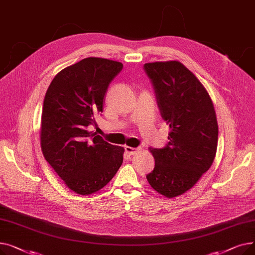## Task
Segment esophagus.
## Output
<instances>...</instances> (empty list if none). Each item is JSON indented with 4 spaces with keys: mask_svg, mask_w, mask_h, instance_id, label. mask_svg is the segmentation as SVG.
Wrapping results in <instances>:
<instances>
[{
    "mask_svg": "<svg viewBox=\"0 0 255 255\" xmlns=\"http://www.w3.org/2000/svg\"><path fill=\"white\" fill-rule=\"evenodd\" d=\"M139 150H140L139 148H132V146H128V145L125 146V151H126V153H127L128 155H134V154L137 153Z\"/></svg>",
    "mask_w": 255,
    "mask_h": 255,
    "instance_id": "1",
    "label": "esophagus"
}]
</instances>
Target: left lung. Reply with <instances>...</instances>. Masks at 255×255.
<instances>
[{
    "label": "left lung",
    "mask_w": 255,
    "mask_h": 255,
    "mask_svg": "<svg viewBox=\"0 0 255 255\" xmlns=\"http://www.w3.org/2000/svg\"><path fill=\"white\" fill-rule=\"evenodd\" d=\"M143 69L170 129L166 146L150 149L155 167L146 179L159 194L172 198L191 189L215 159L216 113L206 88L181 62L145 63Z\"/></svg>",
    "instance_id": "8db88e82"
}]
</instances>
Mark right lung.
<instances>
[{"mask_svg":"<svg viewBox=\"0 0 255 255\" xmlns=\"http://www.w3.org/2000/svg\"><path fill=\"white\" fill-rule=\"evenodd\" d=\"M123 64L86 58L61 70L43 101L40 140L43 156L69 189L80 195L97 192L123 163V146L88 130L103 112L105 93Z\"/></svg>","mask_w":255,"mask_h":255,"instance_id":"right-lung-1","label":"right lung"}]
</instances>
